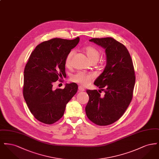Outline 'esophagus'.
Returning <instances> with one entry per match:
<instances>
[{
    "label": "esophagus",
    "instance_id": "esophagus-1",
    "mask_svg": "<svg viewBox=\"0 0 159 159\" xmlns=\"http://www.w3.org/2000/svg\"><path fill=\"white\" fill-rule=\"evenodd\" d=\"M78 89H79V91H84V88L82 87V86H79V88H78Z\"/></svg>",
    "mask_w": 159,
    "mask_h": 159
}]
</instances>
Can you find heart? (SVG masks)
<instances>
[{
	"label": "heart",
	"mask_w": 159,
	"mask_h": 159,
	"mask_svg": "<svg viewBox=\"0 0 159 159\" xmlns=\"http://www.w3.org/2000/svg\"><path fill=\"white\" fill-rule=\"evenodd\" d=\"M84 51L88 58L93 63H96L98 61L101 53L98 50L94 47L88 46L84 48ZM75 54L74 51H71L67 54L65 60V66L67 67H70L72 64V58ZM94 78V75L92 73H88L83 71H79L73 75L71 77V80L76 83H79L83 86H86L90 83Z\"/></svg>",
	"instance_id": "obj_1"
}]
</instances>
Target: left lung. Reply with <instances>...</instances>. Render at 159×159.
<instances>
[{
  "label": "left lung",
  "instance_id": "1",
  "mask_svg": "<svg viewBox=\"0 0 159 159\" xmlns=\"http://www.w3.org/2000/svg\"><path fill=\"white\" fill-rule=\"evenodd\" d=\"M106 49L107 64L94 84L97 90L86 91L89 99L85 107L88 119L99 126L118 120L125 113L132 99L135 83V71L127 48L112 38L89 40ZM104 91L105 94L101 96Z\"/></svg>",
  "mask_w": 159,
  "mask_h": 159
}]
</instances>
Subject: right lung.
I'll return each mask as SVG.
<instances>
[{"instance_id": "right-lung-1", "label": "right lung", "mask_w": 159, "mask_h": 159, "mask_svg": "<svg viewBox=\"0 0 159 159\" xmlns=\"http://www.w3.org/2000/svg\"><path fill=\"white\" fill-rule=\"evenodd\" d=\"M54 38L38 45L31 53L24 71L23 96L31 114L40 122L51 125L64 115L66 104L77 91L75 83L53 90V84L66 77L65 60L79 42Z\"/></svg>"}]
</instances>
